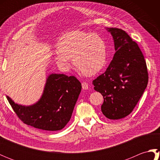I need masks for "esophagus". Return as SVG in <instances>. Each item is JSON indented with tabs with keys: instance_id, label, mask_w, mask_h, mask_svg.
Instances as JSON below:
<instances>
[{
	"instance_id": "34e87169",
	"label": "esophagus",
	"mask_w": 160,
	"mask_h": 160,
	"mask_svg": "<svg viewBox=\"0 0 160 160\" xmlns=\"http://www.w3.org/2000/svg\"><path fill=\"white\" fill-rule=\"evenodd\" d=\"M82 87L84 90H87L89 86H88V84L87 82H82Z\"/></svg>"
}]
</instances>
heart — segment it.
<instances>
[{
    "instance_id": "1",
    "label": "heart",
    "mask_w": 160,
    "mask_h": 160,
    "mask_svg": "<svg viewBox=\"0 0 160 160\" xmlns=\"http://www.w3.org/2000/svg\"><path fill=\"white\" fill-rule=\"evenodd\" d=\"M56 62L64 70L74 66L87 76H94L104 67L107 58V46L100 36L80 30L64 34L57 44Z\"/></svg>"
}]
</instances>
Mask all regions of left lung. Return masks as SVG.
I'll use <instances>...</instances> for the list:
<instances>
[{
	"label": "left lung",
	"instance_id": "obj_1",
	"mask_svg": "<svg viewBox=\"0 0 160 160\" xmlns=\"http://www.w3.org/2000/svg\"><path fill=\"white\" fill-rule=\"evenodd\" d=\"M113 36L115 53L106 71L93 81L104 98L105 117L119 120L130 114L147 87V64L140 47L124 30L107 28Z\"/></svg>",
	"mask_w": 160,
	"mask_h": 160
}]
</instances>
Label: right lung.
<instances>
[{
	"label": "right lung",
	"mask_w": 160,
	"mask_h": 160,
	"mask_svg": "<svg viewBox=\"0 0 160 160\" xmlns=\"http://www.w3.org/2000/svg\"><path fill=\"white\" fill-rule=\"evenodd\" d=\"M82 89L75 76L52 73L47 78L41 98L30 106L8 100L17 116L24 123L45 131H59L70 120Z\"/></svg>",
	"instance_id": "obj_1"
}]
</instances>
